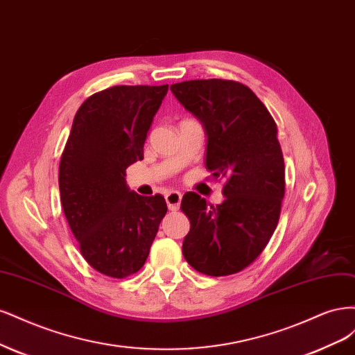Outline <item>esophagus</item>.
<instances>
[{
    "label": "esophagus",
    "instance_id": "esophagus-1",
    "mask_svg": "<svg viewBox=\"0 0 355 355\" xmlns=\"http://www.w3.org/2000/svg\"><path fill=\"white\" fill-rule=\"evenodd\" d=\"M166 205L169 211H177L180 209V205H181V193L180 191H169L166 196Z\"/></svg>",
    "mask_w": 355,
    "mask_h": 355
}]
</instances>
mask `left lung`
<instances>
[{
	"instance_id": "1",
	"label": "left lung",
	"mask_w": 355,
	"mask_h": 355,
	"mask_svg": "<svg viewBox=\"0 0 355 355\" xmlns=\"http://www.w3.org/2000/svg\"><path fill=\"white\" fill-rule=\"evenodd\" d=\"M171 91L207 130L208 169L227 178L221 205L194 191L182 198L190 220L182 255L202 274L230 276L261 255L280 218L286 182L277 125L254 91L237 81L193 79Z\"/></svg>"
}]
</instances>
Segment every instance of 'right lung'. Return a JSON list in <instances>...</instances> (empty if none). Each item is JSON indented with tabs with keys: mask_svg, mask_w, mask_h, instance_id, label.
Segmentation results:
<instances>
[{
	"mask_svg": "<svg viewBox=\"0 0 355 355\" xmlns=\"http://www.w3.org/2000/svg\"><path fill=\"white\" fill-rule=\"evenodd\" d=\"M168 85H115L78 109L62 153L63 212L84 259L96 271L125 279L139 271L168 207L161 194L140 196L125 169L143 146Z\"/></svg>",
	"mask_w": 355,
	"mask_h": 355,
	"instance_id": "1",
	"label": "right lung"
}]
</instances>
